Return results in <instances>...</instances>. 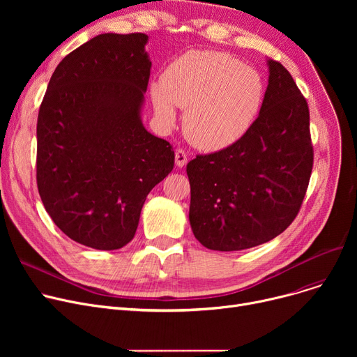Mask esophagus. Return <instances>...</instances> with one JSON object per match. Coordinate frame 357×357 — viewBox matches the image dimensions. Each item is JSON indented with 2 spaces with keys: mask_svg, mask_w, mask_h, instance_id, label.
<instances>
[{
  "mask_svg": "<svg viewBox=\"0 0 357 357\" xmlns=\"http://www.w3.org/2000/svg\"><path fill=\"white\" fill-rule=\"evenodd\" d=\"M175 162H176V166L182 167L186 165V162H188V155H186L185 150L182 149H178L176 153H175Z\"/></svg>",
  "mask_w": 357,
  "mask_h": 357,
  "instance_id": "obj_1",
  "label": "esophagus"
}]
</instances>
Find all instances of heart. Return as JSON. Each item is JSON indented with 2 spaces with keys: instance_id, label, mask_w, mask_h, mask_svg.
Segmentation results:
<instances>
[{
  "instance_id": "1",
  "label": "heart",
  "mask_w": 357,
  "mask_h": 357,
  "mask_svg": "<svg viewBox=\"0 0 357 357\" xmlns=\"http://www.w3.org/2000/svg\"><path fill=\"white\" fill-rule=\"evenodd\" d=\"M265 96L260 72L221 52L185 54L152 85L159 119L172 124L175 107L186 109V136L205 150L229 147L246 136L264 108Z\"/></svg>"
}]
</instances>
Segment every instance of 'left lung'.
Here are the masks:
<instances>
[{
    "mask_svg": "<svg viewBox=\"0 0 357 357\" xmlns=\"http://www.w3.org/2000/svg\"><path fill=\"white\" fill-rule=\"evenodd\" d=\"M268 65L264 108L248 135L186 165L191 227L211 250L250 249L275 238L295 220L308 188V104L284 65Z\"/></svg>",
    "mask_w": 357,
    "mask_h": 357,
    "instance_id": "1",
    "label": "left lung"
}]
</instances>
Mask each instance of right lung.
<instances>
[{"label": "right lung", "instance_id": "right-lung-1", "mask_svg": "<svg viewBox=\"0 0 357 357\" xmlns=\"http://www.w3.org/2000/svg\"><path fill=\"white\" fill-rule=\"evenodd\" d=\"M147 34L105 33L56 66L37 117V188L53 222L98 250L133 240L147 194L174 169L172 144L143 127Z\"/></svg>", "mask_w": 357, "mask_h": 357}]
</instances>
